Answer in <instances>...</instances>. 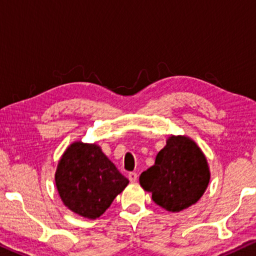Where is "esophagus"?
Segmentation results:
<instances>
[{
	"label": "esophagus",
	"instance_id": "esophagus-1",
	"mask_svg": "<svg viewBox=\"0 0 256 256\" xmlns=\"http://www.w3.org/2000/svg\"><path fill=\"white\" fill-rule=\"evenodd\" d=\"M138 174L136 172H129L128 174V178H129V180H130V182H136V180H138Z\"/></svg>",
	"mask_w": 256,
	"mask_h": 256
}]
</instances>
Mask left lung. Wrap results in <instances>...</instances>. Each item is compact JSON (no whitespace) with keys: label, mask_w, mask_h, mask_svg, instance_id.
Here are the masks:
<instances>
[{"label":"left lung","mask_w":256,"mask_h":256,"mask_svg":"<svg viewBox=\"0 0 256 256\" xmlns=\"http://www.w3.org/2000/svg\"><path fill=\"white\" fill-rule=\"evenodd\" d=\"M208 160L194 140L170 135L157 154L155 164L140 176V185L152 192V200L169 212L194 205L210 183Z\"/></svg>","instance_id":"1"}]
</instances>
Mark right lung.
<instances>
[{"instance_id":"1","label":"right lung","mask_w":256,"mask_h":256,"mask_svg":"<svg viewBox=\"0 0 256 256\" xmlns=\"http://www.w3.org/2000/svg\"><path fill=\"white\" fill-rule=\"evenodd\" d=\"M54 182L66 208L87 219L104 214L129 183L96 143L82 141L66 148Z\"/></svg>"}]
</instances>
